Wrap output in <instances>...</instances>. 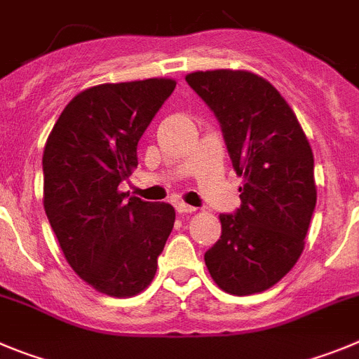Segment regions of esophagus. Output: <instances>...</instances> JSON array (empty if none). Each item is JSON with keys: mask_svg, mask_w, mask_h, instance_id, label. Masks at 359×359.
<instances>
[{"mask_svg": "<svg viewBox=\"0 0 359 359\" xmlns=\"http://www.w3.org/2000/svg\"><path fill=\"white\" fill-rule=\"evenodd\" d=\"M176 210L180 213H192V212H196V208H194V206L185 205V203H182V201L176 203Z\"/></svg>", "mask_w": 359, "mask_h": 359, "instance_id": "1", "label": "esophagus"}]
</instances>
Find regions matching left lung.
Segmentation results:
<instances>
[{
  "instance_id": "left-lung-1",
  "label": "left lung",
  "mask_w": 359,
  "mask_h": 359,
  "mask_svg": "<svg viewBox=\"0 0 359 359\" xmlns=\"http://www.w3.org/2000/svg\"><path fill=\"white\" fill-rule=\"evenodd\" d=\"M187 83L222 130L233 169L244 177L240 208L205 262L228 294L267 290L301 256L317 205L313 153L297 117L267 80L248 71H199Z\"/></svg>"
}]
</instances>
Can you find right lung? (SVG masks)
Returning a JSON list of instances; mask_svg holds the SVG:
<instances>
[{
	"instance_id": "right-lung-1",
	"label": "right lung",
	"mask_w": 359,
	"mask_h": 359,
	"mask_svg": "<svg viewBox=\"0 0 359 359\" xmlns=\"http://www.w3.org/2000/svg\"><path fill=\"white\" fill-rule=\"evenodd\" d=\"M176 81L151 78L87 88L64 108L44 147V210L65 259L111 297L153 281L176 212L119 192L139 165L140 137Z\"/></svg>"
}]
</instances>
